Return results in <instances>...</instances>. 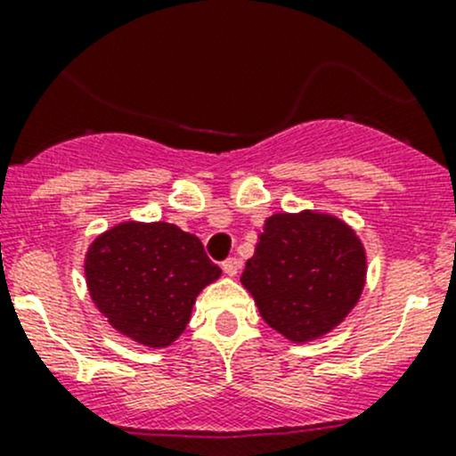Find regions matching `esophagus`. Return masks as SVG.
Wrapping results in <instances>:
<instances>
[{"mask_svg":"<svg viewBox=\"0 0 456 456\" xmlns=\"http://www.w3.org/2000/svg\"><path fill=\"white\" fill-rule=\"evenodd\" d=\"M223 271L229 275V278H233V275L240 271V262H238L236 257H227V260L223 262Z\"/></svg>","mask_w":456,"mask_h":456,"instance_id":"esophagus-1","label":"esophagus"}]
</instances>
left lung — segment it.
Masks as SVG:
<instances>
[{
  "mask_svg": "<svg viewBox=\"0 0 456 456\" xmlns=\"http://www.w3.org/2000/svg\"><path fill=\"white\" fill-rule=\"evenodd\" d=\"M242 287L262 320L306 344L330 333L355 309L366 284V249L338 216L305 209L265 220Z\"/></svg>",
  "mask_w": 456,
  "mask_h": 456,
  "instance_id": "8db88e82",
  "label": "left lung"
}]
</instances>
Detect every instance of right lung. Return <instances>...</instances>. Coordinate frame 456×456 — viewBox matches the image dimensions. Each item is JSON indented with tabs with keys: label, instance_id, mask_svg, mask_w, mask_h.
I'll list each match as a JSON object with an SVG mask.
<instances>
[{
	"label": "right lung",
	"instance_id": "1",
	"mask_svg": "<svg viewBox=\"0 0 456 456\" xmlns=\"http://www.w3.org/2000/svg\"><path fill=\"white\" fill-rule=\"evenodd\" d=\"M84 269L110 326L150 348L181 338L199 293L223 273L194 233L163 220L114 224L87 247Z\"/></svg>",
	"mask_w": 456,
	"mask_h": 456
}]
</instances>
